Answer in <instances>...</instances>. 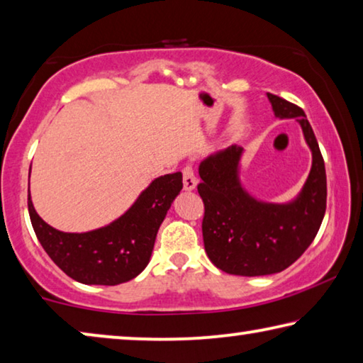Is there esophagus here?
<instances>
[{"label":"esophagus","instance_id":"obj_1","mask_svg":"<svg viewBox=\"0 0 363 363\" xmlns=\"http://www.w3.org/2000/svg\"><path fill=\"white\" fill-rule=\"evenodd\" d=\"M195 187H197V179H195L194 171L192 168L186 166V168H184V191L191 192Z\"/></svg>","mask_w":363,"mask_h":363}]
</instances>
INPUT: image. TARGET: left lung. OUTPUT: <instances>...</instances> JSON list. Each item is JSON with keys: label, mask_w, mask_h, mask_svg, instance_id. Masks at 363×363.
<instances>
[{"label": "left lung", "mask_w": 363, "mask_h": 363, "mask_svg": "<svg viewBox=\"0 0 363 363\" xmlns=\"http://www.w3.org/2000/svg\"><path fill=\"white\" fill-rule=\"evenodd\" d=\"M267 96L276 118L301 124L312 168L294 199L272 203L254 197L240 181V147L216 150L200 161L205 252L216 268L229 274L264 276L291 267L313 242L326 210L325 161L306 113L273 94Z\"/></svg>", "instance_id": "8db88e82"}]
</instances>
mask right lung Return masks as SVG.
<instances>
[{
    "label": "right lung",
    "instance_id": "obj_1",
    "mask_svg": "<svg viewBox=\"0 0 363 363\" xmlns=\"http://www.w3.org/2000/svg\"><path fill=\"white\" fill-rule=\"evenodd\" d=\"M181 189L182 172L160 176L119 218L87 233H65L45 223L32 203L30 191L28 215L45 252L67 276L82 284L116 286L145 269L158 229Z\"/></svg>",
    "mask_w": 363,
    "mask_h": 363
}]
</instances>
